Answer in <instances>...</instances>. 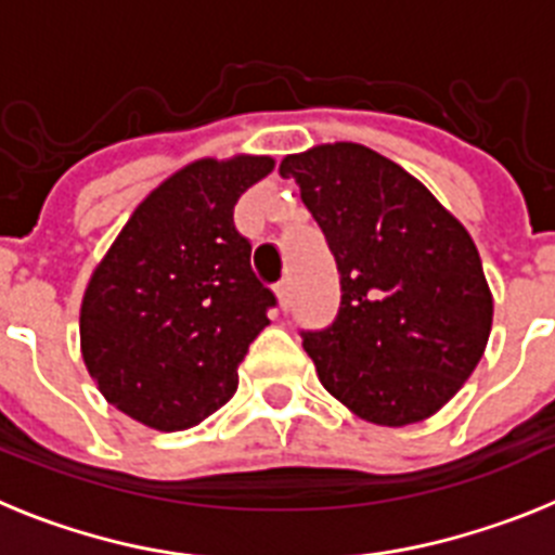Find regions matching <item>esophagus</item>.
<instances>
[{
	"label": "esophagus",
	"mask_w": 555,
	"mask_h": 555,
	"mask_svg": "<svg viewBox=\"0 0 555 555\" xmlns=\"http://www.w3.org/2000/svg\"><path fill=\"white\" fill-rule=\"evenodd\" d=\"M274 294H278V300H281V306L288 308V302H292V286H288V281L278 283V286H274Z\"/></svg>",
	"instance_id": "1"
}]
</instances>
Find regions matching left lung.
I'll return each mask as SVG.
<instances>
[{
    "mask_svg": "<svg viewBox=\"0 0 555 555\" xmlns=\"http://www.w3.org/2000/svg\"><path fill=\"white\" fill-rule=\"evenodd\" d=\"M338 267L341 302L302 347L322 386L366 423L400 428L442 409L478 366L492 292L464 224L403 166L338 141L286 155Z\"/></svg>",
    "mask_w": 555,
    "mask_h": 555,
    "instance_id": "left-lung-1",
    "label": "left lung"
}]
</instances>
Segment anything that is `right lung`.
<instances>
[{
  "instance_id": "right-lung-1",
  "label": "right lung",
  "mask_w": 555,
  "mask_h": 555,
  "mask_svg": "<svg viewBox=\"0 0 555 555\" xmlns=\"http://www.w3.org/2000/svg\"><path fill=\"white\" fill-rule=\"evenodd\" d=\"M267 155L203 158L132 210L88 281L82 361L111 405L155 430H185L238 389V364L278 306L233 222Z\"/></svg>"
}]
</instances>
